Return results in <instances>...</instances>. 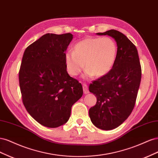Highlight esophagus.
I'll use <instances>...</instances> for the list:
<instances>
[{
	"label": "esophagus",
	"mask_w": 158,
	"mask_h": 158,
	"mask_svg": "<svg viewBox=\"0 0 158 158\" xmlns=\"http://www.w3.org/2000/svg\"><path fill=\"white\" fill-rule=\"evenodd\" d=\"M83 86V90H84V93L85 94H88L89 92V89H88V85L85 84H83L82 85Z\"/></svg>",
	"instance_id": "1"
}]
</instances>
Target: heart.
<instances>
[{
  "mask_svg": "<svg viewBox=\"0 0 158 158\" xmlns=\"http://www.w3.org/2000/svg\"><path fill=\"white\" fill-rule=\"evenodd\" d=\"M117 46L109 37H87L66 52L64 60L70 75H78L85 66L84 77L99 78L106 75L116 60Z\"/></svg>",
  "mask_w": 158,
  "mask_h": 158,
  "instance_id": "obj_1",
  "label": "heart"
}]
</instances>
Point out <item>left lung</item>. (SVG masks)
<instances>
[{
	"label": "left lung",
	"instance_id": "8db88e82",
	"mask_svg": "<svg viewBox=\"0 0 158 158\" xmlns=\"http://www.w3.org/2000/svg\"><path fill=\"white\" fill-rule=\"evenodd\" d=\"M99 35H109L117 45L116 60L109 73L92 82L89 90L97 98L89 110L94 125L109 131L120 126L135 107L142 76L136 46L121 32L111 30Z\"/></svg>",
	"mask_w": 158,
	"mask_h": 158
}]
</instances>
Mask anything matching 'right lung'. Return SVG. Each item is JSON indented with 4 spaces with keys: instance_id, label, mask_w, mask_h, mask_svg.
<instances>
[{
    "instance_id": "add662e5",
    "label": "right lung",
    "mask_w": 158,
    "mask_h": 158,
    "mask_svg": "<svg viewBox=\"0 0 158 158\" xmlns=\"http://www.w3.org/2000/svg\"><path fill=\"white\" fill-rule=\"evenodd\" d=\"M70 33H47L26 49L19 71L22 102L41 125L56 128L69 121L71 108L82 96L83 88L66 71L65 52Z\"/></svg>"
}]
</instances>
